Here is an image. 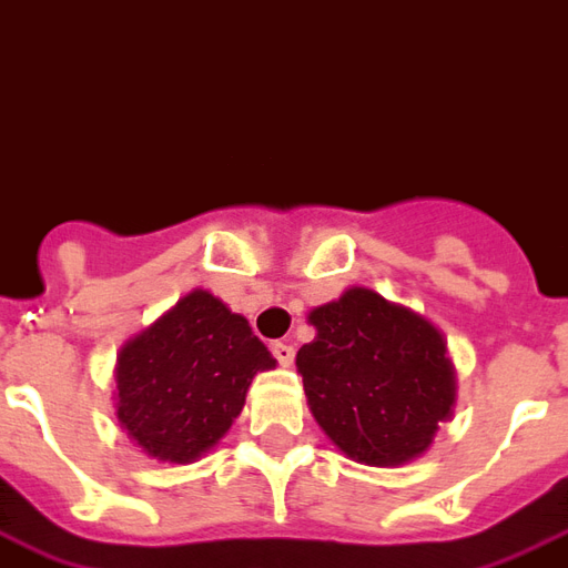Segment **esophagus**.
<instances>
[{
	"mask_svg": "<svg viewBox=\"0 0 568 568\" xmlns=\"http://www.w3.org/2000/svg\"><path fill=\"white\" fill-rule=\"evenodd\" d=\"M271 352H273V358L280 361V364H283V367H288V364H292V361H295V348L288 346V343H273Z\"/></svg>",
	"mask_w": 568,
	"mask_h": 568,
	"instance_id": "34e87169",
	"label": "esophagus"
}]
</instances>
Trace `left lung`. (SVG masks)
I'll list each match as a JSON object with an SVG mask.
<instances>
[{"instance_id":"obj_1","label":"left lung","mask_w":568,"mask_h":568,"mask_svg":"<svg viewBox=\"0 0 568 568\" xmlns=\"http://www.w3.org/2000/svg\"><path fill=\"white\" fill-rule=\"evenodd\" d=\"M306 322L316 339L301 346L295 364L327 439L364 466L422 457L457 403L443 331L367 285L310 310Z\"/></svg>"}]
</instances>
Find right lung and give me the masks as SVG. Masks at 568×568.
Here are the masks:
<instances>
[{"label":"right lung","mask_w":568,"mask_h":568,"mask_svg":"<svg viewBox=\"0 0 568 568\" xmlns=\"http://www.w3.org/2000/svg\"><path fill=\"white\" fill-rule=\"evenodd\" d=\"M273 367L276 358L241 313L207 288H192L120 348L116 422L146 457L192 464L220 445L252 379Z\"/></svg>","instance_id":"right-lung-1"}]
</instances>
